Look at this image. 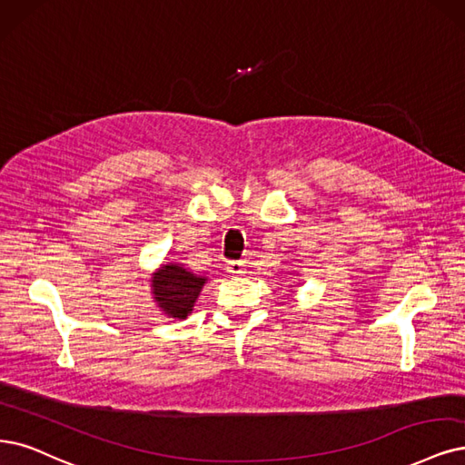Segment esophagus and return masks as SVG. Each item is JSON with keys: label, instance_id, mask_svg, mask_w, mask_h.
<instances>
[{"label": "esophagus", "instance_id": "obj_1", "mask_svg": "<svg viewBox=\"0 0 465 465\" xmlns=\"http://www.w3.org/2000/svg\"><path fill=\"white\" fill-rule=\"evenodd\" d=\"M226 270H228V273H232V276H242V273H245V262L243 261H230L226 264Z\"/></svg>", "mask_w": 465, "mask_h": 465}]
</instances>
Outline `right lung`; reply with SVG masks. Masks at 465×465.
Returning <instances> with one entry per match:
<instances>
[{"mask_svg":"<svg viewBox=\"0 0 465 465\" xmlns=\"http://www.w3.org/2000/svg\"><path fill=\"white\" fill-rule=\"evenodd\" d=\"M206 278L185 270L180 264H164L153 273L151 293L168 318H187L201 293Z\"/></svg>","mask_w":465,"mask_h":465,"instance_id":"add662e5","label":"right lung"}]
</instances>
